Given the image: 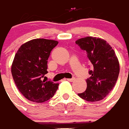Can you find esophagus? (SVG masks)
<instances>
[{"label": "esophagus", "mask_w": 129, "mask_h": 129, "mask_svg": "<svg viewBox=\"0 0 129 129\" xmlns=\"http://www.w3.org/2000/svg\"><path fill=\"white\" fill-rule=\"evenodd\" d=\"M67 81H70V82H73V81H74L75 80V79L73 77V78H72V79H66Z\"/></svg>", "instance_id": "1"}]
</instances>
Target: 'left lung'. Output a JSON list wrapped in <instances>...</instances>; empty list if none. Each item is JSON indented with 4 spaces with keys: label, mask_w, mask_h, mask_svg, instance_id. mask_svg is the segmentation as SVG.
Instances as JSON below:
<instances>
[{
    "label": "left lung",
    "mask_w": 129,
    "mask_h": 129,
    "mask_svg": "<svg viewBox=\"0 0 129 129\" xmlns=\"http://www.w3.org/2000/svg\"><path fill=\"white\" fill-rule=\"evenodd\" d=\"M75 43L86 52L92 64L88 71L85 91L78 95L89 102L101 101L114 88L119 74V63L111 45L103 39L87 37L77 40Z\"/></svg>",
    "instance_id": "left-lung-1"
}]
</instances>
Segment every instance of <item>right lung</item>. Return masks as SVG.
Here are the masks:
<instances>
[{
	"label": "right lung",
	"mask_w": 129,
	"mask_h": 129,
	"mask_svg": "<svg viewBox=\"0 0 129 129\" xmlns=\"http://www.w3.org/2000/svg\"><path fill=\"white\" fill-rule=\"evenodd\" d=\"M58 42L37 39L19 48L12 62L11 72L18 90L28 100L43 103L54 96L58 83L43 81L48 73L47 60Z\"/></svg>",
	"instance_id": "1"
}]
</instances>
